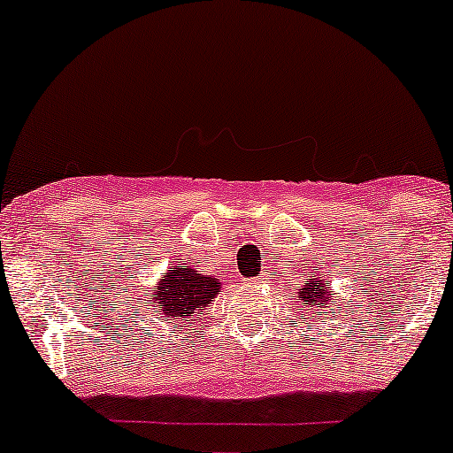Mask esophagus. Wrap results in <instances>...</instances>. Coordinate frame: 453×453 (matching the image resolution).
<instances>
[{
	"mask_svg": "<svg viewBox=\"0 0 453 453\" xmlns=\"http://www.w3.org/2000/svg\"><path fill=\"white\" fill-rule=\"evenodd\" d=\"M253 283H257V279H253Z\"/></svg>",
	"mask_w": 453,
	"mask_h": 453,
	"instance_id": "obj_1",
	"label": "esophagus"
}]
</instances>
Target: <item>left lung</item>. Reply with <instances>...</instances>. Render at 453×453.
<instances>
[{
	"instance_id": "left-lung-1",
	"label": "left lung",
	"mask_w": 453,
	"mask_h": 453,
	"mask_svg": "<svg viewBox=\"0 0 453 453\" xmlns=\"http://www.w3.org/2000/svg\"><path fill=\"white\" fill-rule=\"evenodd\" d=\"M326 283L327 280L324 279H311L306 280V285L303 288V292H300V298H303L304 306H330V304H336L334 303V296L330 292H326Z\"/></svg>"
}]
</instances>
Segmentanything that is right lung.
Returning <instances> with one entry per match:
<instances>
[{"label": "right lung", "mask_w": 453, "mask_h": 453, "mask_svg": "<svg viewBox=\"0 0 453 453\" xmlns=\"http://www.w3.org/2000/svg\"><path fill=\"white\" fill-rule=\"evenodd\" d=\"M219 292V279L200 274L189 266H176L170 270L161 283L150 294L149 306H155V313L189 319L196 311H204Z\"/></svg>", "instance_id": "1"}]
</instances>
